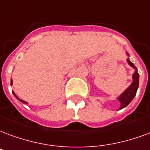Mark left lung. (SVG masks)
<instances>
[{
    "instance_id": "8db88e82",
    "label": "left lung",
    "mask_w": 150,
    "mask_h": 150,
    "mask_svg": "<svg viewBox=\"0 0 150 150\" xmlns=\"http://www.w3.org/2000/svg\"><path fill=\"white\" fill-rule=\"evenodd\" d=\"M126 54H127V55H129L128 53H126ZM126 60L128 62V64H129V66L135 69V71H134V73L133 74V76H132L133 82H132L131 85L129 86L128 88L123 92L119 97L117 98L118 101L121 103V106L119 110L122 109L124 107L128 106L129 103L134 99V98L135 97L136 93H137V88H138V84H139V74L137 72V67L134 66V64L132 62H130L129 59L128 58Z\"/></svg>"
}]
</instances>
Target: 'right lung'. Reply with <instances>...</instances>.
Segmentation results:
<instances>
[{"instance_id": "obj_1", "label": "right lung", "mask_w": 150, "mask_h": 150, "mask_svg": "<svg viewBox=\"0 0 150 150\" xmlns=\"http://www.w3.org/2000/svg\"><path fill=\"white\" fill-rule=\"evenodd\" d=\"M12 84H13V80H12V79H11V85H12ZM13 95H14V96H15V97L16 98H17V99H18V100H20L21 101V102L22 103H26V104H27V102H25V101H24V100H21V99H20V98H19L18 97H17V96H16V95H15V93H14V92H13Z\"/></svg>"}]
</instances>
